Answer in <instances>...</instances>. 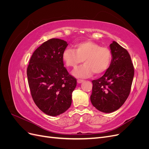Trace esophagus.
<instances>
[{
	"label": "esophagus",
	"instance_id": "esophagus-1",
	"mask_svg": "<svg viewBox=\"0 0 149 149\" xmlns=\"http://www.w3.org/2000/svg\"><path fill=\"white\" fill-rule=\"evenodd\" d=\"M84 81V80L83 79H78V80H77V82L78 83H81L82 82H83Z\"/></svg>",
	"mask_w": 149,
	"mask_h": 149
}]
</instances>
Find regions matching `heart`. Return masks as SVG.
Listing matches in <instances>:
<instances>
[{
    "label": "heart",
    "mask_w": 149,
    "mask_h": 149,
    "mask_svg": "<svg viewBox=\"0 0 149 149\" xmlns=\"http://www.w3.org/2000/svg\"><path fill=\"white\" fill-rule=\"evenodd\" d=\"M112 55L111 49L92 41L77 43L75 49L66 48L62 53V59L67 67L76 68L83 60L84 64L73 71L75 76L86 78L102 74L109 68Z\"/></svg>",
    "instance_id": "obj_1"
}]
</instances>
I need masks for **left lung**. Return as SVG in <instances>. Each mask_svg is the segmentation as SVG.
Instances as JSON below:
<instances>
[{
    "label": "left lung",
    "mask_w": 149,
    "mask_h": 149,
    "mask_svg": "<svg viewBox=\"0 0 149 149\" xmlns=\"http://www.w3.org/2000/svg\"><path fill=\"white\" fill-rule=\"evenodd\" d=\"M111 65L102 77L92 81V104L97 110L110 113L123 105L131 89L134 68L129 53L114 41L110 45Z\"/></svg>",
    "instance_id": "1"
}]
</instances>
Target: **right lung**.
Returning a JSON list of instances; mask_svg holds the SVG:
<instances>
[{
	"mask_svg": "<svg viewBox=\"0 0 149 149\" xmlns=\"http://www.w3.org/2000/svg\"><path fill=\"white\" fill-rule=\"evenodd\" d=\"M68 45L58 38L44 42L33 52L26 70L33 100L49 116H58L69 109L76 86V79L69 74L62 59Z\"/></svg>",
	"mask_w": 149,
	"mask_h": 149,
	"instance_id": "obj_1",
	"label": "right lung"
}]
</instances>
